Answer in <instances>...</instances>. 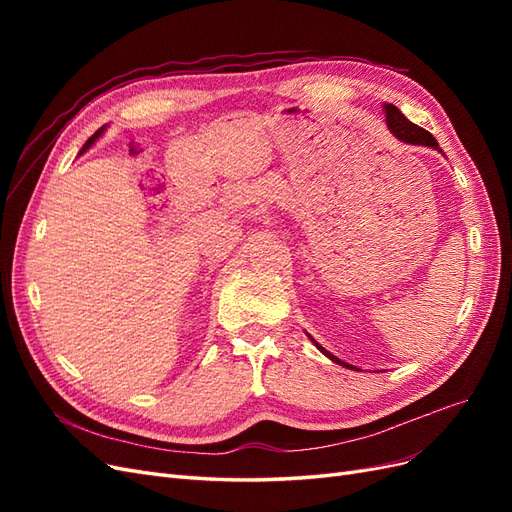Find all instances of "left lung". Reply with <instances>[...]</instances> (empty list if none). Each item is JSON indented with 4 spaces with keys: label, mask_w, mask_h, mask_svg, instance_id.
<instances>
[{
    "label": "left lung",
    "mask_w": 512,
    "mask_h": 512,
    "mask_svg": "<svg viewBox=\"0 0 512 512\" xmlns=\"http://www.w3.org/2000/svg\"><path fill=\"white\" fill-rule=\"evenodd\" d=\"M384 113H386V123H389V128H391V132L399 138V141H404V143H410V145H425V147H433V149H440L438 147V141L436 138H433L427 130H423V128H418L416 123H412V121H408L404 115H401V111L397 106H393V104H384ZM314 342V339H312ZM316 344V342H314ZM318 346V350H322L324 354L329 356L331 361H335V363H339V365H344V367H348V369H354L352 365H348V363H342L337 359V356H333L331 352H327L324 350L320 344H316Z\"/></svg>",
    "instance_id": "1"
}]
</instances>
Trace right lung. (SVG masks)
<instances>
[{
    "label": "right lung",
    "instance_id": "obj_1",
    "mask_svg": "<svg viewBox=\"0 0 512 512\" xmlns=\"http://www.w3.org/2000/svg\"><path fill=\"white\" fill-rule=\"evenodd\" d=\"M102 130H104V128H100V130H98V132H96L94 136H91V138H89V141H87V143H85V147H83V151H85V149H89L91 145H94V141H96V138H98V136L102 134ZM83 151H81V153H83Z\"/></svg>",
    "mask_w": 512,
    "mask_h": 512
}]
</instances>
